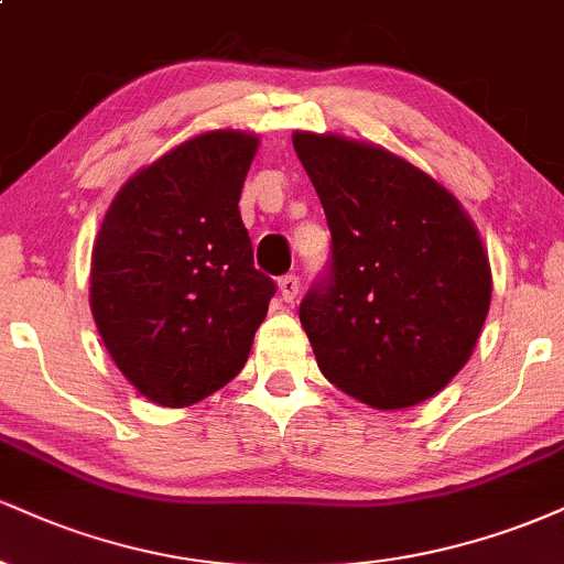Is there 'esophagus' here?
Segmentation results:
<instances>
[{"instance_id": "34e87169", "label": "esophagus", "mask_w": 564, "mask_h": 564, "mask_svg": "<svg viewBox=\"0 0 564 564\" xmlns=\"http://www.w3.org/2000/svg\"><path fill=\"white\" fill-rule=\"evenodd\" d=\"M278 291H281L283 302H294L296 294H300V278L296 275H283L278 281Z\"/></svg>"}]
</instances>
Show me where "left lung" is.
Returning a JSON list of instances; mask_svg holds the SVG:
<instances>
[{
  "label": "left lung",
  "instance_id": "8db88e82",
  "mask_svg": "<svg viewBox=\"0 0 564 564\" xmlns=\"http://www.w3.org/2000/svg\"><path fill=\"white\" fill-rule=\"evenodd\" d=\"M332 254L300 304L323 377L371 408H408L462 371L490 307L480 236L445 187L384 148L294 134Z\"/></svg>",
  "mask_w": 564,
  "mask_h": 564
}]
</instances>
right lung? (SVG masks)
Here are the masks:
<instances>
[{
  "mask_svg": "<svg viewBox=\"0 0 564 564\" xmlns=\"http://www.w3.org/2000/svg\"><path fill=\"white\" fill-rule=\"evenodd\" d=\"M257 138L209 132L134 174L93 251L89 302L119 371L183 408L241 371L275 281L254 268L238 198Z\"/></svg>",
  "mask_w": 564,
  "mask_h": 564,
  "instance_id": "add662e5",
  "label": "right lung"
}]
</instances>
